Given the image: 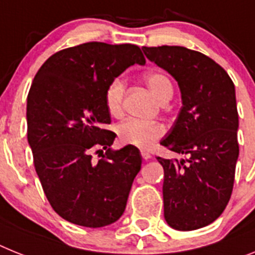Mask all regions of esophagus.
<instances>
[{"instance_id": "obj_1", "label": "esophagus", "mask_w": 255, "mask_h": 255, "mask_svg": "<svg viewBox=\"0 0 255 255\" xmlns=\"http://www.w3.org/2000/svg\"><path fill=\"white\" fill-rule=\"evenodd\" d=\"M141 157L144 158V159H149V158H150L151 155H150V153H149V151H147V150H141Z\"/></svg>"}]
</instances>
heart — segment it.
Masks as SVG:
<instances>
[{
  "label": "heart",
  "mask_w": 255,
  "mask_h": 255,
  "mask_svg": "<svg viewBox=\"0 0 255 255\" xmlns=\"http://www.w3.org/2000/svg\"><path fill=\"white\" fill-rule=\"evenodd\" d=\"M145 83L150 88L154 96L163 101L171 98L174 88L167 75L160 71H150L145 75ZM124 81L122 78H114L105 89V105L109 114L113 117H119L123 110L124 98ZM164 133L163 126L158 122H146L128 118L117 126V134L119 140L126 145L146 147L154 141L162 137Z\"/></svg>",
  "instance_id": "obj_1"
}]
</instances>
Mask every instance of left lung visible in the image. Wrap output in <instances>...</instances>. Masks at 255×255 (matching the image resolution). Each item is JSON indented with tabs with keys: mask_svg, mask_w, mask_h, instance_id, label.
<instances>
[{
	"mask_svg": "<svg viewBox=\"0 0 255 255\" xmlns=\"http://www.w3.org/2000/svg\"><path fill=\"white\" fill-rule=\"evenodd\" d=\"M180 87L183 108L160 145L187 155L164 159V219L175 230L193 231L220 217L231 198L239 158L235 85L222 66L184 46L142 48Z\"/></svg>",
	"mask_w": 255,
	"mask_h": 255,
	"instance_id": "obj_1",
	"label": "left lung"
}]
</instances>
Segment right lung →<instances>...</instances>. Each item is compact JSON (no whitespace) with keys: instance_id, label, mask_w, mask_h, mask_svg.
<instances>
[{"instance_id":"1","label":"right lung","mask_w":255,"mask_h":255,"mask_svg":"<svg viewBox=\"0 0 255 255\" xmlns=\"http://www.w3.org/2000/svg\"><path fill=\"white\" fill-rule=\"evenodd\" d=\"M134 63L145 65L137 45L91 41L54 53L32 81L27 137L33 164L53 210L70 223L97 228L124 213L141 155L132 145L110 149L117 134L105 129L111 122L105 89Z\"/></svg>"}]
</instances>
